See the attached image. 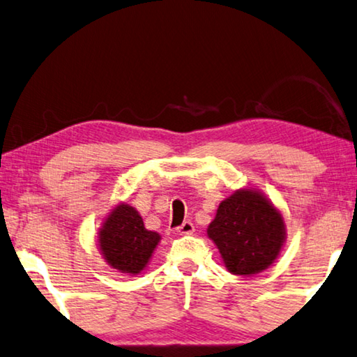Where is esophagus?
<instances>
[{"instance_id": "obj_1", "label": "esophagus", "mask_w": 357, "mask_h": 357, "mask_svg": "<svg viewBox=\"0 0 357 357\" xmlns=\"http://www.w3.org/2000/svg\"><path fill=\"white\" fill-rule=\"evenodd\" d=\"M176 231L179 233V234H192L193 231H195V227H193V223L192 222H184L183 225H179L178 228H176Z\"/></svg>"}]
</instances>
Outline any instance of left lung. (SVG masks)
I'll list each match as a JSON object with an SVG mask.
<instances>
[{"label": "left lung", "mask_w": 357, "mask_h": 357, "mask_svg": "<svg viewBox=\"0 0 357 357\" xmlns=\"http://www.w3.org/2000/svg\"><path fill=\"white\" fill-rule=\"evenodd\" d=\"M208 236L231 274L253 275L273 264L287 239L280 211L257 189H239L219 204Z\"/></svg>", "instance_id": "1"}]
</instances>
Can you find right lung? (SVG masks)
Segmentation results:
<instances>
[{
    "label": "right lung",
    "mask_w": 357,
    "mask_h": 357,
    "mask_svg": "<svg viewBox=\"0 0 357 357\" xmlns=\"http://www.w3.org/2000/svg\"><path fill=\"white\" fill-rule=\"evenodd\" d=\"M99 250L113 269L137 275L146 268L160 234L144 228L142 215L135 208L119 203L102 223Z\"/></svg>",
    "instance_id": "obj_1"
}]
</instances>
